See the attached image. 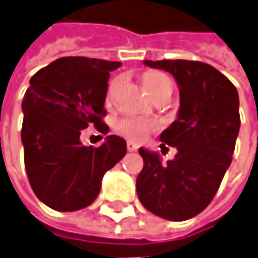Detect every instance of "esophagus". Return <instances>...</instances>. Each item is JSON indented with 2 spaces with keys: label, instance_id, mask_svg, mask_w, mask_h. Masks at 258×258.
I'll return each mask as SVG.
<instances>
[{
  "label": "esophagus",
  "instance_id": "obj_1",
  "mask_svg": "<svg viewBox=\"0 0 258 258\" xmlns=\"http://www.w3.org/2000/svg\"><path fill=\"white\" fill-rule=\"evenodd\" d=\"M127 150H128V151H137L138 146L134 141H127Z\"/></svg>",
  "mask_w": 258,
  "mask_h": 258
}]
</instances>
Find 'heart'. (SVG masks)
Masks as SVG:
<instances>
[{"label":"heart","mask_w":258,"mask_h":258,"mask_svg":"<svg viewBox=\"0 0 258 258\" xmlns=\"http://www.w3.org/2000/svg\"><path fill=\"white\" fill-rule=\"evenodd\" d=\"M117 80L112 81L108 90V95H111L115 85H117ZM143 84L146 87L147 93H154L160 87L165 84H171L170 78L163 74V73H147L144 78H143ZM156 130V122L146 120V118H138V117H125L117 122V131L125 136V137L136 140V141H141L150 134V131Z\"/></svg>","instance_id":"obj_1"}]
</instances>
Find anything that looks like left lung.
I'll use <instances>...</instances> for the list:
<instances>
[{
    "instance_id": "obj_1",
    "label": "left lung",
    "mask_w": 258,
    "mask_h": 258,
    "mask_svg": "<svg viewBox=\"0 0 258 258\" xmlns=\"http://www.w3.org/2000/svg\"><path fill=\"white\" fill-rule=\"evenodd\" d=\"M144 64L174 77L180 108L160 136L177 148L173 160L163 164L156 151L138 150L144 160L136 182L138 199L158 217L188 220L211 203L231 164L240 131L238 93L226 76L200 61L146 59Z\"/></svg>"
}]
</instances>
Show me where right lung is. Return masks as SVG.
I'll return each instance as SVG.
<instances>
[{
	"mask_svg": "<svg viewBox=\"0 0 258 258\" xmlns=\"http://www.w3.org/2000/svg\"><path fill=\"white\" fill-rule=\"evenodd\" d=\"M118 67V61L64 57L30 80L21 105L24 161L32 190L49 209L77 211L90 206L104 174L127 153L118 136H107L98 148L80 140L88 125L108 133L101 118L110 71Z\"/></svg>",
	"mask_w": 258,
	"mask_h": 258,
	"instance_id": "right-lung-1",
	"label": "right lung"
}]
</instances>
